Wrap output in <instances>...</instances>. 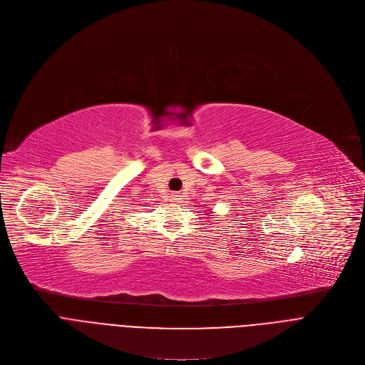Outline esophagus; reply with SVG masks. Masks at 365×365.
Instances as JSON below:
<instances>
[{"label": "esophagus", "mask_w": 365, "mask_h": 365, "mask_svg": "<svg viewBox=\"0 0 365 365\" xmlns=\"http://www.w3.org/2000/svg\"><path fill=\"white\" fill-rule=\"evenodd\" d=\"M173 197H175V198H173L175 202H182V200H183L182 195H179V193H176V195H173Z\"/></svg>", "instance_id": "1"}]
</instances>
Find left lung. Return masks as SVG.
Instances as JSON below:
<instances>
[{"label": "left lung", "instance_id": "1", "mask_svg": "<svg viewBox=\"0 0 365 365\" xmlns=\"http://www.w3.org/2000/svg\"><path fill=\"white\" fill-rule=\"evenodd\" d=\"M208 214H212V212H208Z\"/></svg>", "mask_w": 365, "mask_h": 365}]
</instances>
